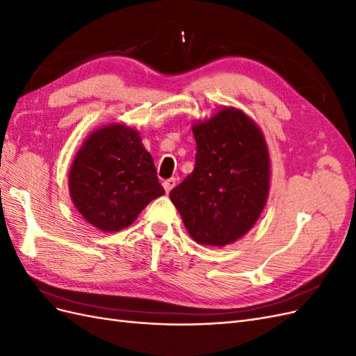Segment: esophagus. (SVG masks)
I'll return each mask as SVG.
<instances>
[{
    "label": "esophagus",
    "instance_id": "esophagus-1",
    "mask_svg": "<svg viewBox=\"0 0 356 356\" xmlns=\"http://www.w3.org/2000/svg\"><path fill=\"white\" fill-rule=\"evenodd\" d=\"M175 186H177V179L175 178H169V179L163 181V188L166 190V193H169Z\"/></svg>",
    "mask_w": 356,
    "mask_h": 356
}]
</instances>
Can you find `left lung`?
Wrapping results in <instances>:
<instances>
[{
	"instance_id": "8db88e82",
	"label": "left lung",
	"mask_w": 356,
	"mask_h": 356,
	"mask_svg": "<svg viewBox=\"0 0 356 356\" xmlns=\"http://www.w3.org/2000/svg\"><path fill=\"white\" fill-rule=\"evenodd\" d=\"M191 129L196 165L169 197L197 243H234L254 227L268 197L270 156L264 135L251 117L233 106Z\"/></svg>"
}]
</instances>
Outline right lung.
Segmentation results:
<instances>
[{
  "label": "right lung",
  "instance_id": "1",
  "mask_svg": "<svg viewBox=\"0 0 356 356\" xmlns=\"http://www.w3.org/2000/svg\"><path fill=\"white\" fill-rule=\"evenodd\" d=\"M68 187L75 209L105 233L129 227L149 202L165 195L139 132L123 123L106 124L86 138L71 165Z\"/></svg>",
  "mask_w": 356,
  "mask_h": 356
}]
</instances>
